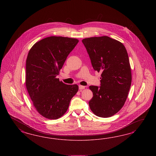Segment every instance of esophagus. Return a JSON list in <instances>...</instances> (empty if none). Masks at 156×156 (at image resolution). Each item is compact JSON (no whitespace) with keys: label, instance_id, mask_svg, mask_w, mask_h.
<instances>
[{"label":"esophagus","instance_id":"34e87169","mask_svg":"<svg viewBox=\"0 0 156 156\" xmlns=\"http://www.w3.org/2000/svg\"><path fill=\"white\" fill-rule=\"evenodd\" d=\"M85 86H82V85H79V89H80V90H83V89H85Z\"/></svg>","mask_w":156,"mask_h":156}]
</instances>
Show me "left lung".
<instances>
[{"label": "left lung", "instance_id": "obj_1", "mask_svg": "<svg viewBox=\"0 0 156 156\" xmlns=\"http://www.w3.org/2000/svg\"><path fill=\"white\" fill-rule=\"evenodd\" d=\"M95 71L102 73L101 86H90L89 102L93 113L108 118L118 112L127 99L132 83L128 52L122 43L107 36L82 41Z\"/></svg>", "mask_w": 156, "mask_h": 156}]
</instances>
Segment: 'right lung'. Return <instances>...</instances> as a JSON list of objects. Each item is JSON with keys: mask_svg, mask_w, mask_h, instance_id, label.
<instances>
[{"mask_svg": "<svg viewBox=\"0 0 156 156\" xmlns=\"http://www.w3.org/2000/svg\"><path fill=\"white\" fill-rule=\"evenodd\" d=\"M79 41L55 37L35 43L28 52L26 65V85L34 106L43 117H61L78 90L77 85H66L57 76L66 58Z\"/></svg>", "mask_w": 156, "mask_h": 156, "instance_id": "obj_1", "label": "right lung"}]
</instances>
